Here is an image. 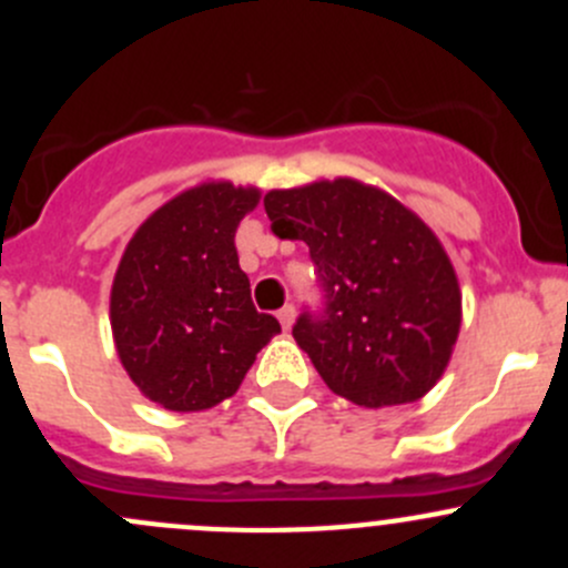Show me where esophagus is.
<instances>
[{
	"label": "esophagus",
	"instance_id": "1",
	"mask_svg": "<svg viewBox=\"0 0 568 568\" xmlns=\"http://www.w3.org/2000/svg\"><path fill=\"white\" fill-rule=\"evenodd\" d=\"M277 318H280V324H283V329H291V324H294V307L291 305L280 307Z\"/></svg>",
	"mask_w": 568,
	"mask_h": 568
}]
</instances>
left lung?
Segmentation results:
<instances>
[{"mask_svg": "<svg viewBox=\"0 0 568 568\" xmlns=\"http://www.w3.org/2000/svg\"><path fill=\"white\" fill-rule=\"evenodd\" d=\"M263 205L316 263L326 307L300 316L294 341L326 387L365 409L423 398L462 329L459 277L432 227L357 178L272 189Z\"/></svg>", "mask_w": 568, "mask_h": 568, "instance_id": "obj_1", "label": "left lung"}]
</instances>
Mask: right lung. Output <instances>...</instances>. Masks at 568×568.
<instances>
[{"label": "right lung", "mask_w": 568, "mask_h": 568, "mask_svg": "<svg viewBox=\"0 0 568 568\" xmlns=\"http://www.w3.org/2000/svg\"><path fill=\"white\" fill-rule=\"evenodd\" d=\"M261 189L203 181L159 205L125 244L109 294L129 379L170 412L231 398L280 321L257 313L239 266L236 227Z\"/></svg>", "instance_id": "1"}]
</instances>
